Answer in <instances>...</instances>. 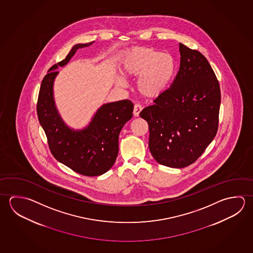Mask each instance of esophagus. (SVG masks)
I'll return each mask as SVG.
<instances>
[{"label":"esophagus","mask_w":253,"mask_h":253,"mask_svg":"<svg viewBox=\"0 0 253 253\" xmlns=\"http://www.w3.org/2000/svg\"><path fill=\"white\" fill-rule=\"evenodd\" d=\"M141 105H139V104H136V105L134 106V109H133V115L135 116H139V113L141 112Z\"/></svg>","instance_id":"esophagus-1"}]
</instances>
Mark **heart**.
Listing matches in <instances>:
<instances>
[{
  "label": "heart",
  "instance_id": "heart-1",
  "mask_svg": "<svg viewBox=\"0 0 253 253\" xmlns=\"http://www.w3.org/2000/svg\"><path fill=\"white\" fill-rule=\"evenodd\" d=\"M175 69L173 58L168 53L146 47H135L125 54L122 73L125 76H137V89L145 97H156L164 91L172 78ZM120 86L126 84L124 78L116 77Z\"/></svg>",
  "mask_w": 253,
  "mask_h": 253
}]
</instances>
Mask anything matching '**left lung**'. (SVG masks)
I'll return each instance as SVG.
<instances>
[{
    "label": "left lung",
    "mask_w": 253,
    "mask_h": 253,
    "mask_svg": "<svg viewBox=\"0 0 253 253\" xmlns=\"http://www.w3.org/2000/svg\"><path fill=\"white\" fill-rule=\"evenodd\" d=\"M180 67L172 84L139 116L149 126V149L170 168L194 164L216 136L220 88L203 54L179 43Z\"/></svg>",
    "instance_id": "1"
}]
</instances>
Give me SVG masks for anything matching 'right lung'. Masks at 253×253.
I'll return each mask as SVG.
<instances>
[{"instance_id":"right-lung-1","label":"right lung","mask_w":253,"mask_h":253,"mask_svg":"<svg viewBox=\"0 0 253 253\" xmlns=\"http://www.w3.org/2000/svg\"><path fill=\"white\" fill-rule=\"evenodd\" d=\"M93 42L75 45L65 59L49 68L42 82L37 102V116L51 154L59 163L88 177L102 175L114 165L119 150V134L133 112L132 102L128 99L104 104L82 129L69 128L58 114L53 94L54 81L58 75L56 70L66 66L77 49Z\"/></svg>"}]
</instances>
